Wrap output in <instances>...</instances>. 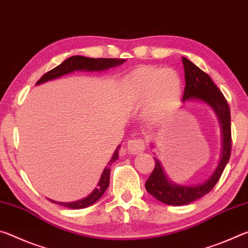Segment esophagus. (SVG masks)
I'll list each match as a JSON object with an SVG mask.
<instances>
[{"instance_id": "esophagus-1", "label": "esophagus", "mask_w": 248, "mask_h": 248, "mask_svg": "<svg viewBox=\"0 0 248 248\" xmlns=\"http://www.w3.org/2000/svg\"><path fill=\"white\" fill-rule=\"evenodd\" d=\"M145 149V141L141 139H133L129 140L127 143V151L129 154H140Z\"/></svg>"}]
</instances>
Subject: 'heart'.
Segmentation results:
<instances>
[{"label":"heart","instance_id":"obj_1","mask_svg":"<svg viewBox=\"0 0 248 248\" xmlns=\"http://www.w3.org/2000/svg\"><path fill=\"white\" fill-rule=\"evenodd\" d=\"M125 89L132 102H147L148 115L161 119L179 100L181 79L172 69L140 67L127 77Z\"/></svg>","mask_w":248,"mask_h":248}]
</instances>
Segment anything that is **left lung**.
<instances>
[{
	"mask_svg": "<svg viewBox=\"0 0 248 248\" xmlns=\"http://www.w3.org/2000/svg\"><path fill=\"white\" fill-rule=\"evenodd\" d=\"M185 68L186 87L182 102L186 100H200L216 112L222 128L223 148L222 155L216 171L208 180L197 186H180L170 181L161 164L156 157L155 167L146 181L145 188L158 201L169 205H185L191 203L198 199L205 196L214 188L220 179L225 166L230 160L232 151V134H231V111L229 103L208 74H205L189 59L182 57Z\"/></svg>",
	"mask_w": 248,
	"mask_h": 248,
	"instance_id": "8db88e82",
	"label": "left lung"
}]
</instances>
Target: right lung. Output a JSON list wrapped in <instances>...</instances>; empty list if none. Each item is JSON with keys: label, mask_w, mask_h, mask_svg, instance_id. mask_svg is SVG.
I'll return each instance as SVG.
<instances>
[{"label": "right lung", "mask_w": 248, "mask_h": 248, "mask_svg": "<svg viewBox=\"0 0 248 248\" xmlns=\"http://www.w3.org/2000/svg\"><path fill=\"white\" fill-rule=\"evenodd\" d=\"M123 62H125L124 59H116V58H88V57L83 56H72L70 58L64 60L62 63H60L59 66L56 68L51 69L50 71H48L45 74L42 78H40L36 84H40L46 82V81H49L52 79L59 78L63 75L70 74V72H74L77 70L80 71H102L107 70L108 68H113L115 66H120ZM119 147L116 148V151L113 154L111 160L108 161L107 167L104 168L102 176H101V179L97 184V188H95L93 191L89 194L87 198L82 199V200L75 201V202H56L52 201L54 203L60 204L66 206L69 209H84L87 206H90L93 203L99 200V199L102 197V194L105 192V190L108 189L109 185V172H111V165L117 160L119 158Z\"/></svg>", "instance_id": "obj_1"}]
</instances>
